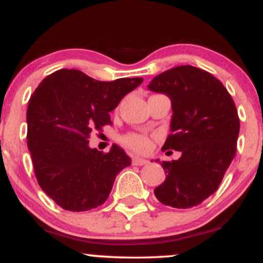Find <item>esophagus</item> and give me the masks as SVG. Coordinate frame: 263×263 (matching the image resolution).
<instances>
[{
	"label": "esophagus",
	"mask_w": 263,
	"mask_h": 263,
	"mask_svg": "<svg viewBox=\"0 0 263 263\" xmlns=\"http://www.w3.org/2000/svg\"><path fill=\"white\" fill-rule=\"evenodd\" d=\"M132 163L135 165H144V164H148V161L144 158H140V157H134L132 158Z\"/></svg>",
	"instance_id": "1"
}]
</instances>
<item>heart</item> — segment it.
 I'll list each match as a JSON object with an SVG mask.
<instances>
[{
    "mask_svg": "<svg viewBox=\"0 0 263 263\" xmlns=\"http://www.w3.org/2000/svg\"><path fill=\"white\" fill-rule=\"evenodd\" d=\"M122 142L136 152H146L151 148V140L141 134H127L122 137Z\"/></svg>",
    "mask_w": 263,
    "mask_h": 263,
    "instance_id": "b5f03b06",
    "label": "heart"
}]
</instances>
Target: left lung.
<instances>
[{
	"mask_svg": "<svg viewBox=\"0 0 263 263\" xmlns=\"http://www.w3.org/2000/svg\"><path fill=\"white\" fill-rule=\"evenodd\" d=\"M148 89L172 101V134L162 151L182 153L177 161L161 163L165 179L155 189L156 198L177 209L197 206L218 190L236 153L235 102L221 81L192 65L157 75Z\"/></svg>",
	"mask_w": 263,
	"mask_h": 263,
	"instance_id": "8db88e82",
	"label": "left lung"
}]
</instances>
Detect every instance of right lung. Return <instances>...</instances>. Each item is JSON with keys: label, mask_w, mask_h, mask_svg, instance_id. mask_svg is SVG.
<instances>
[{"label": "right lung", "mask_w": 263, "mask_h": 263, "mask_svg": "<svg viewBox=\"0 0 263 263\" xmlns=\"http://www.w3.org/2000/svg\"><path fill=\"white\" fill-rule=\"evenodd\" d=\"M142 78L99 81L75 69L42 80L27 107V144L38 184L59 206L86 211L106 201L115 178L131 158L114 144L90 148L92 131L111 125L110 111L141 85Z\"/></svg>", "instance_id": "1"}]
</instances>
